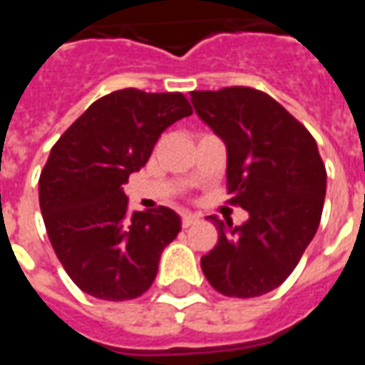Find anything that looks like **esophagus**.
<instances>
[{
    "label": "esophagus",
    "mask_w": 365,
    "mask_h": 365,
    "mask_svg": "<svg viewBox=\"0 0 365 365\" xmlns=\"http://www.w3.org/2000/svg\"><path fill=\"white\" fill-rule=\"evenodd\" d=\"M197 221H199L197 215H193V213H183L182 215V227H183V229H187V227H191V225H195Z\"/></svg>",
    "instance_id": "1"
}]
</instances>
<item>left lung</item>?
Here are the masks:
<instances>
[{"label":"left lung","instance_id":"obj_1","mask_svg":"<svg viewBox=\"0 0 365 365\" xmlns=\"http://www.w3.org/2000/svg\"><path fill=\"white\" fill-rule=\"evenodd\" d=\"M190 96L201 120L227 144L230 205L250 215L240 227L209 217L219 240L201 269L227 297H260L289 277L313 240L327 170L313 135L268 93L232 86Z\"/></svg>","mask_w":365,"mask_h":365}]
</instances>
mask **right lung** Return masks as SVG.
<instances>
[{"label":"right lung","instance_id":"1","mask_svg":"<svg viewBox=\"0 0 365 365\" xmlns=\"http://www.w3.org/2000/svg\"><path fill=\"white\" fill-rule=\"evenodd\" d=\"M191 113L180 91L127 88L93 101L52 146L38 203L52 248L83 293L128 301L154 282L182 221L162 205L130 213L123 185L148 162L160 135Z\"/></svg>","mask_w":365,"mask_h":365}]
</instances>
